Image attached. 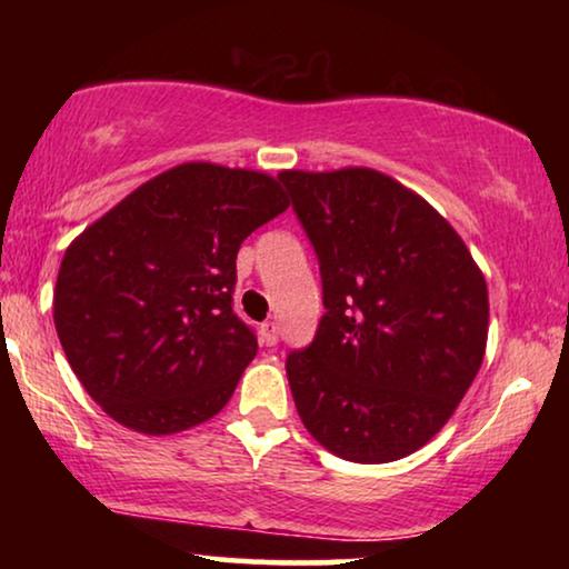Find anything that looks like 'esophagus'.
<instances>
[{
  "instance_id": "34e87169",
  "label": "esophagus",
  "mask_w": 569,
  "mask_h": 569,
  "mask_svg": "<svg viewBox=\"0 0 569 569\" xmlns=\"http://www.w3.org/2000/svg\"><path fill=\"white\" fill-rule=\"evenodd\" d=\"M259 339H261V345H267V347H274L277 341H279V329H277V323H261V329H259Z\"/></svg>"
}]
</instances>
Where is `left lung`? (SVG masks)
I'll return each instance as SVG.
<instances>
[{
  "instance_id": "left-lung-1",
  "label": "left lung",
  "mask_w": 569,
  "mask_h": 569,
  "mask_svg": "<svg viewBox=\"0 0 569 569\" xmlns=\"http://www.w3.org/2000/svg\"><path fill=\"white\" fill-rule=\"evenodd\" d=\"M321 263L310 347L287 357L295 407L333 456L388 463L442 430L485 360L487 282L438 209L372 168L282 170Z\"/></svg>"
}]
</instances>
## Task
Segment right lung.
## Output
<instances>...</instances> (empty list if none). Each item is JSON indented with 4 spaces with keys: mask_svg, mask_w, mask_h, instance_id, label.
I'll return each mask as SVG.
<instances>
[{
    "mask_svg": "<svg viewBox=\"0 0 569 569\" xmlns=\"http://www.w3.org/2000/svg\"><path fill=\"white\" fill-rule=\"evenodd\" d=\"M290 207L274 176L183 162L69 243L53 323L84 391L116 422L173 435L212 419L259 352L232 313L238 248Z\"/></svg>",
    "mask_w": 569,
    "mask_h": 569,
    "instance_id": "1",
    "label": "right lung"
}]
</instances>
